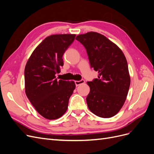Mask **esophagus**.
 <instances>
[{
	"mask_svg": "<svg viewBox=\"0 0 154 154\" xmlns=\"http://www.w3.org/2000/svg\"><path fill=\"white\" fill-rule=\"evenodd\" d=\"M85 83V80H81L80 81H75V84L76 86L80 85L81 84H83V83Z\"/></svg>",
	"mask_w": 154,
	"mask_h": 154,
	"instance_id": "esophagus-1",
	"label": "esophagus"
}]
</instances>
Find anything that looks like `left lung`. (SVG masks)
<instances>
[{
	"label": "left lung",
	"mask_w": 154,
	"mask_h": 154,
	"mask_svg": "<svg viewBox=\"0 0 154 154\" xmlns=\"http://www.w3.org/2000/svg\"><path fill=\"white\" fill-rule=\"evenodd\" d=\"M76 40L86 49L91 67L98 72V78L87 82L88 109L99 117H113L124 105L130 85L127 59L117 45L98 32L79 35Z\"/></svg>",
	"instance_id": "1"
}]
</instances>
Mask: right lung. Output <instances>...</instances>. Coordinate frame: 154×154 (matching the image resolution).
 <instances>
[{
  "mask_svg": "<svg viewBox=\"0 0 154 154\" xmlns=\"http://www.w3.org/2000/svg\"><path fill=\"white\" fill-rule=\"evenodd\" d=\"M76 35H53L32 53L24 70L25 92L36 110L44 118L57 119L66 113L75 89L73 81L57 80L55 74L63 66L62 57Z\"/></svg>",
  "mask_w": 154,
  "mask_h": 154,
  "instance_id": "1",
  "label": "right lung"
}]
</instances>
